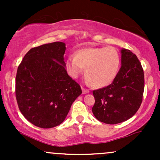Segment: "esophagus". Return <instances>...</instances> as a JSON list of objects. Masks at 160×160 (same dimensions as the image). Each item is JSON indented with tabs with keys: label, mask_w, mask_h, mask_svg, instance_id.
<instances>
[{
	"label": "esophagus",
	"mask_w": 160,
	"mask_h": 160,
	"mask_svg": "<svg viewBox=\"0 0 160 160\" xmlns=\"http://www.w3.org/2000/svg\"><path fill=\"white\" fill-rule=\"evenodd\" d=\"M82 93H83V94H86V93H89V89H85V88H83V87H82Z\"/></svg>",
	"instance_id": "34e87169"
}]
</instances>
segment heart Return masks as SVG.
Wrapping results in <instances>:
<instances>
[{
  "mask_svg": "<svg viewBox=\"0 0 160 160\" xmlns=\"http://www.w3.org/2000/svg\"><path fill=\"white\" fill-rule=\"evenodd\" d=\"M120 56L111 47H93L77 51L69 56L65 68L72 78H77L85 68V75L92 86L104 87L111 84L119 72Z\"/></svg>",
  "mask_w": 160,
  "mask_h": 160,
  "instance_id": "heart-1",
  "label": "heart"
}]
</instances>
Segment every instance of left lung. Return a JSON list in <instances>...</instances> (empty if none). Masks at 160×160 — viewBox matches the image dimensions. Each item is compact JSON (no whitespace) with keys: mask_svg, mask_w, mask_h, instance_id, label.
<instances>
[{"mask_svg":"<svg viewBox=\"0 0 160 160\" xmlns=\"http://www.w3.org/2000/svg\"><path fill=\"white\" fill-rule=\"evenodd\" d=\"M144 75L136 55L121 49V68L111 84L92 92L95 118L107 124H117L132 117L140 108Z\"/></svg>","mask_w":160,"mask_h":160,"instance_id":"left-lung-1","label":"left lung"}]
</instances>
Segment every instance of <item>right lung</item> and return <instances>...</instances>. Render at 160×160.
Returning a JSON list of instances; mask_svg holds the SVG:
<instances>
[{"mask_svg":"<svg viewBox=\"0 0 160 160\" xmlns=\"http://www.w3.org/2000/svg\"><path fill=\"white\" fill-rule=\"evenodd\" d=\"M65 43L53 42L31 49L16 77V97L22 115L38 127L49 128L65 120L82 90L68 74Z\"/></svg>","mask_w":160,"mask_h":160,"instance_id":"right-lung-1","label":"right lung"}]
</instances>
